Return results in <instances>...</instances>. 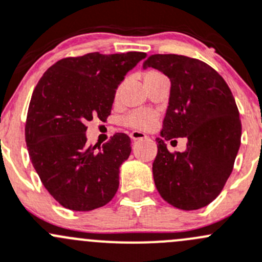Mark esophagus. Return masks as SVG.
Segmentation results:
<instances>
[{"label": "esophagus", "mask_w": 262, "mask_h": 262, "mask_svg": "<svg viewBox=\"0 0 262 262\" xmlns=\"http://www.w3.org/2000/svg\"><path fill=\"white\" fill-rule=\"evenodd\" d=\"M129 136H130L132 141H138V139H144V138H147L146 134L142 133V132H138V130L130 132V134H129Z\"/></svg>", "instance_id": "34e87169"}]
</instances>
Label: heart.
<instances>
[{
	"mask_svg": "<svg viewBox=\"0 0 262 262\" xmlns=\"http://www.w3.org/2000/svg\"><path fill=\"white\" fill-rule=\"evenodd\" d=\"M159 72H155V70H148V72L144 74V78L154 77V75H159ZM124 125L130 126V128L137 129V130H146V129L151 128L155 123V116L152 115L148 111H132L130 114L125 116L123 119Z\"/></svg>",
	"mask_w": 262,
	"mask_h": 262,
	"instance_id": "b5f03b06",
	"label": "heart"
}]
</instances>
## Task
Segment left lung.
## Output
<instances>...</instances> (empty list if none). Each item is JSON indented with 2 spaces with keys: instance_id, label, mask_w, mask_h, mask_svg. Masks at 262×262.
Instances as JSON below:
<instances>
[{
  "instance_id": "obj_1",
  "label": "left lung",
  "mask_w": 262,
  "mask_h": 262,
  "mask_svg": "<svg viewBox=\"0 0 262 262\" xmlns=\"http://www.w3.org/2000/svg\"><path fill=\"white\" fill-rule=\"evenodd\" d=\"M155 68L171 82L169 106L156 138L152 164L160 195L180 210H199L214 201L232 174L241 146L242 124L235 100L222 75L187 56L151 55ZM185 136L184 152H170L164 142Z\"/></svg>"
}]
</instances>
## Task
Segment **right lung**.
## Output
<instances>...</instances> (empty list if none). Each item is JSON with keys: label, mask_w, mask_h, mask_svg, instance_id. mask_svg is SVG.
Wrapping results in <instances>:
<instances>
[{"label": "right lung", "mask_w": 262, "mask_h": 262, "mask_svg": "<svg viewBox=\"0 0 262 262\" xmlns=\"http://www.w3.org/2000/svg\"><path fill=\"white\" fill-rule=\"evenodd\" d=\"M144 57L132 51L61 58L35 85L25 123L27 148L40 182L61 206L91 211L115 195L130 138L116 133L96 151L97 144H87V123L106 121L116 88Z\"/></svg>", "instance_id": "right-lung-1"}]
</instances>
